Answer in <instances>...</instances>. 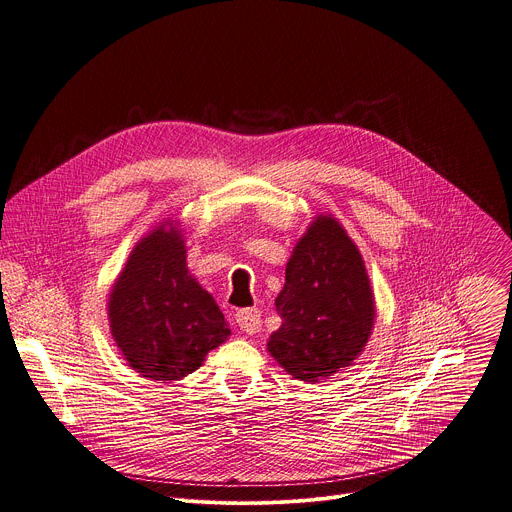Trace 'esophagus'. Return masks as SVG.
Here are the masks:
<instances>
[{"label":"esophagus","mask_w":512,"mask_h":512,"mask_svg":"<svg viewBox=\"0 0 512 512\" xmlns=\"http://www.w3.org/2000/svg\"><path fill=\"white\" fill-rule=\"evenodd\" d=\"M239 328L245 334H257L261 328V312L257 308H247V310H239L235 316Z\"/></svg>","instance_id":"1"}]
</instances>
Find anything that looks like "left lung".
<instances>
[{"label": "left lung", "mask_w": 512, "mask_h": 512, "mask_svg": "<svg viewBox=\"0 0 512 512\" xmlns=\"http://www.w3.org/2000/svg\"><path fill=\"white\" fill-rule=\"evenodd\" d=\"M281 326L269 354L294 379L318 383L350 367L375 324V296L360 251L332 214L298 241L275 300Z\"/></svg>", "instance_id": "obj_1"}]
</instances>
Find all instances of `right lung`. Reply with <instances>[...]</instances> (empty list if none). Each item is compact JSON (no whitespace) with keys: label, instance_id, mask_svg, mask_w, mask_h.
Masks as SVG:
<instances>
[{"label":"right lung","instance_id":"right-lung-1","mask_svg":"<svg viewBox=\"0 0 512 512\" xmlns=\"http://www.w3.org/2000/svg\"><path fill=\"white\" fill-rule=\"evenodd\" d=\"M166 225L135 245L107 310L129 367L145 379L172 383L194 373L231 330L212 296L188 273L180 231Z\"/></svg>","mask_w":512,"mask_h":512}]
</instances>
